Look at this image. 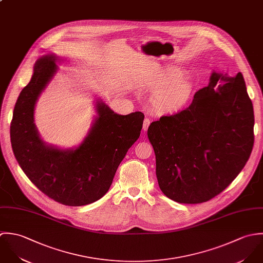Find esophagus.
<instances>
[{"label":"esophagus","instance_id":"obj_1","mask_svg":"<svg viewBox=\"0 0 263 263\" xmlns=\"http://www.w3.org/2000/svg\"><path fill=\"white\" fill-rule=\"evenodd\" d=\"M149 125H151V119L145 118V119H144V121H143V126H142V129H143V131H144V132H145V131H147V129H148Z\"/></svg>","mask_w":263,"mask_h":263}]
</instances>
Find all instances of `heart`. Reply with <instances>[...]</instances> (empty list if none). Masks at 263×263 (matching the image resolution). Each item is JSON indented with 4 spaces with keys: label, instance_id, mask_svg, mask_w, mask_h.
<instances>
[{
    "label": "heart",
    "instance_id": "obj_1",
    "mask_svg": "<svg viewBox=\"0 0 263 263\" xmlns=\"http://www.w3.org/2000/svg\"><path fill=\"white\" fill-rule=\"evenodd\" d=\"M154 96L152 103L161 112H175L188 105L195 92V83L189 76L178 69H170L151 83Z\"/></svg>",
    "mask_w": 263,
    "mask_h": 263
}]
</instances>
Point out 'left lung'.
<instances>
[{"label": "left lung", "mask_w": 263, "mask_h": 263, "mask_svg": "<svg viewBox=\"0 0 263 263\" xmlns=\"http://www.w3.org/2000/svg\"><path fill=\"white\" fill-rule=\"evenodd\" d=\"M254 111L241 72H212L187 108L151 124L147 136L162 193L187 204L206 202L239 175L254 144Z\"/></svg>", "instance_id": "8db88e82"}]
</instances>
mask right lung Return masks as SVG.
Wrapping results in <instances>:
<instances>
[{
  "instance_id": "right-lung-1",
  "label": "right lung",
  "mask_w": 263,
  "mask_h": 263,
  "mask_svg": "<svg viewBox=\"0 0 263 263\" xmlns=\"http://www.w3.org/2000/svg\"><path fill=\"white\" fill-rule=\"evenodd\" d=\"M54 54L40 58L22 89L10 127L14 156L28 179L47 196L69 206L90 204L108 191L116 171L139 138L141 111L123 116L97 101L98 116L76 148L60 149L42 140L34 124L35 104L58 70Z\"/></svg>"
}]
</instances>
